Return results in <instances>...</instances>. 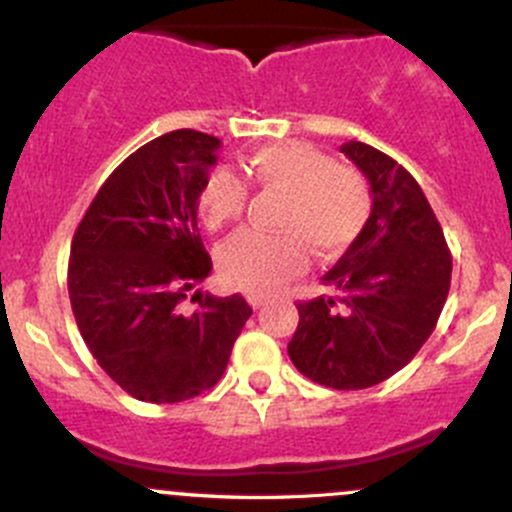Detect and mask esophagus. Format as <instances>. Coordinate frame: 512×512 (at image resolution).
Segmentation results:
<instances>
[{
	"label": "esophagus",
	"mask_w": 512,
	"mask_h": 512,
	"mask_svg": "<svg viewBox=\"0 0 512 512\" xmlns=\"http://www.w3.org/2000/svg\"><path fill=\"white\" fill-rule=\"evenodd\" d=\"M247 302H250L252 309H262L267 304V297L265 294H250V297H247Z\"/></svg>",
	"instance_id": "esophagus-1"
}]
</instances>
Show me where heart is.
Returning a JSON list of instances; mask_svg holds the SVG:
<instances>
[{"mask_svg": "<svg viewBox=\"0 0 512 512\" xmlns=\"http://www.w3.org/2000/svg\"><path fill=\"white\" fill-rule=\"evenodd\" d=\"M247 173L262 188L285 193L277 227L282 235L240 232L218 250L220 280L245 292H275L307 270V247L339 257L359 240L371 215V195L354 168L334 163L307 143H277L247 158ZM247 190L230 170H213L198 195L200 220L210 230L235 223Z\"/></svg>", "mask_w": 512, "mask_h": 512, "instance_id": "b5f03b06", "label": "heart"}]
</instances>
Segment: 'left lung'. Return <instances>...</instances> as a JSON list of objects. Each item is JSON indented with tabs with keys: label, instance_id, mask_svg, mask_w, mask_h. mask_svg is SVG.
Returning a JSON list of instances; mask_svg holds the SVG:
<instances>
[{
	"label": "left lung",
	"instance_id": "obj_1",
	"mask_svg": "<svg viewBox=\"0 0 512 512\" xmlns=\"http://www.w3.org/2000/svg\"><path fill=\"white\" fill-rule=\"evenodd\" d=\"M342 153L364 173L371 215L359 240L322 277L334 297L299 302L287 352L329 389H369L414 359L451 287V252L414 175L366 143Z\"/></svg>",
	"mask_w": 512,
	"mask_h": 512
}]
</instances>
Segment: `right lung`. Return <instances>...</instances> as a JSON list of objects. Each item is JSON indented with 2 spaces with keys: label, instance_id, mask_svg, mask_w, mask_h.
I'll return each mask as SVG.
<instances>
[{
  "label": "right lung",
  "instance_id": "1",
  "mask_svg": "<svg viewBox=\"0 0 512 512\" xmlns=\"http://www.w3.org/2000/svg\"><path fill=\"white\" fill-rule=\"evenodd\" d=\"M208 133L170 131L108 175L76 227L69 299L86 347L138 401L175 404L213 389L250 319L240 297L195 292L213 270L198 195L218 163Z\"/></svg>",
  "mask_w": 512,
  "mask_h": 512
}]
</instances>
